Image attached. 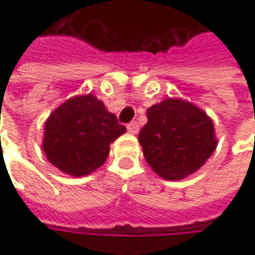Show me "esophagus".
Here are the masks:
<instances>
[{
	"instance_id": "obj_1",
	"label": "esophagus",
	"mask_w": 255,
	"mask_h": 255,
	"mask_svg": "<svg viewBox=\"0 0 255 255\" xmlns=\"http://www.w3.org/2000/svg\"><path fill=\"white\" fill-rule=\"evenodd\" d=\"M128 132L132 133V134H136V133L139 132V125L137 122H130L128 125Z\"/></svg>"
}]
</instances>
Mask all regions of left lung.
I'll use <instances>...</instances> for the list:
<instances>
[{"label":"left lung","instance_id":"obj_1","mask_svg":"<svg viewBox=\"0 0 255 255\" xmlns=\"http://www.w3.org/2000/svg\"><path fill=\"white\" fill-rule=\"evenodd\" d=\"M146 162L166 180L197 171L217 147L213 121L196 105L167 98L147 109L139 133Z\"/></svg>","mask_w":255,"mask_h":255}]
</instances>
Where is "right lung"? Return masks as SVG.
<instances>
[{
	"label": "right lung",
	"mask_w": 255,
	"mask_h": 255,
	"mask_svg": "<svg viewBox=\"0 0 255 255\" xmlns=\"http://www.w3.org/2000/svg\"><path fill=\"white\" fill-rule=\"evenodd\" d=\"M46 159L66 174L81 177L101 167L111 143L126 132L116 115L92 93L74 96L58 106L44 128Z\"/></svg>",
	"instance_id": "right-lung-1"
}]
</instances>
